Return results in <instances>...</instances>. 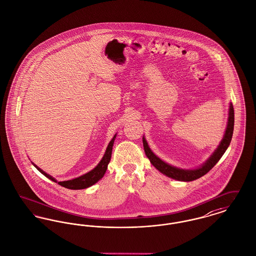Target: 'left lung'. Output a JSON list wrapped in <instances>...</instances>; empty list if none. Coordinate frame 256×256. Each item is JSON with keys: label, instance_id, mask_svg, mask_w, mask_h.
Returning a JSON list of instances; mask_svg holds the SVG:
<instances>
[{"label": "left lung", "instance_id": "1", "mask_svg": "<svg viewBox=\"0 0 256 256\" xmlns=\"http://www.w3.org/2000/svg\"><path fill=\"white\" fill-rule=\"evenodd\" d=\"M233 131H234V108H233V104H230L228 124H227V128H226V131H225V134L222 138L220 144L218 146V148H216V150L214 152V154L210 157V159H208V161L204 163V165L195 170H182V169H178V168L170 166L169 164L163 162L160 158H158L150 150L144 138H142V144H144L146 155L148 156L150 163L157 170H160L162 174H166L169 178H174L176 180L191 182V180H195L203 176L208 172L212 170L214 167V165L220 161V159L222 158V155L226 152V150L228 148V146L231 142Z\"/></svg>", "mask_w": 256, "mask_h": 256}]
</instances>
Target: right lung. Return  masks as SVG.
I'll return each instance as SVG.
<instances>
[{
  "label": "right lung",
  "instance_id": "right-lung-1",
  "mask_svg": "<svg viewBox=\"0 0 256 256\" xmlns=\"http://www.w3.org/2000/svg\"><path fill=\"white\" fill-rule=\"evenodd\" d=\"M116 135H114V136L112 138V140L110 142L108 148H106V154L104 155V157L101 160V162L90 172H88L86 174L80 176V178H74V180H65V182H59L58 184H60L61 186L63 188H68V189H74V190H76V189H84V188H89L93 184H95L99 180H101L106 170L108 169V165L110 161V157H112V146H114V138H116ZM34 167L40 170L44 176H46V178H48L50 180H52V182H55V178H53L52 176H50V174H48L46 172H44L42 169H40L38 166H36L34 164Z\"/></svg>",
  "mask_w": 256,
  "mask_h": 256
}]
</instances>
